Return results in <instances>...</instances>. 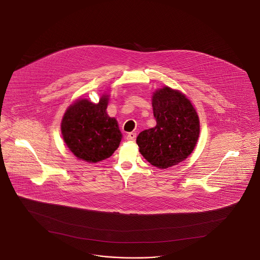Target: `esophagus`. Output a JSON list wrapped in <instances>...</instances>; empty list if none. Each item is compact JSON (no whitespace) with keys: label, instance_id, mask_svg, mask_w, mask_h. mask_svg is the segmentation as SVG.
Masks as SVG:
<instances>
[{"label":"esophagus","instance_id":"34e87169","mask_svg":"<svg viewBox=\"0 0 260 260\" xmlns=\"http://www.w3.org/2000/svg\"><path fill=\"white\" fill-rule=\"evenodd\" d=\"M136 138V134L135 133H129L128 135H126V140L128 141H135Z\"/></svg>","mask_w":260,"mask_h":260}]
</instances>
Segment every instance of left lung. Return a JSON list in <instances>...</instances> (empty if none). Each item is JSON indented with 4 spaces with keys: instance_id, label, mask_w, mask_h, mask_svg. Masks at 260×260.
<instances>
[{
    "instance_id": "1",
    "label": "left lung",
    "mask_w": 260,
    "mask_h": 260,
    "mask_svg": "<svg viewBox=\"0 0 260 260\" xmlns=\"http://www.w3.org/2000/svg\"><path fill=\"white\" fill-rule=\"evenodd\" d=\"M152 109L156 125L141 132L136 143L152 166L166 169L193 152L200 134L199 117L188 99L167 86L153 93Z\"/></svg>"
}]
</instances>
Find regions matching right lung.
<instances>
[{
    "label": "right lung",
    "mask_w": 260,
    "mask_h": 260,
    "mask_svg": "<svg viewBox=\"0 0 260 260\" xmlns=\"http://www.w3.org/2000/svg\"><path fill=\"white\" fill-rule=\"evenodd\" d=\"M108 96L99 104L79 100L63 116L61 133L69 150L87 162L102 161L116 151L122 138L116 119L107 114Z\"/></svg>",
    "instance_id": "right-lung-1"
}]
</instances>
